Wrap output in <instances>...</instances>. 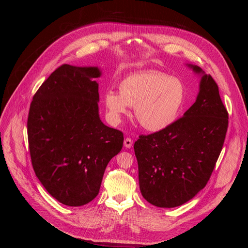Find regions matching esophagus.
<instances>
[{
	"mask_svg": "<svg viewBox=\"0 0 248 248\" xmlns=\"http://www.w3.org/2000/svg\"><path fill=\"white\" fill-rule=\"evenodd\" d=\"M124 146H125L126 148H130V147L132 146V140H131L130 138L125 139V140H124Z\"/></svg>",
	"mask_w": 248,
	"mask_h": 248,
	"instance_id": "34e87169",
	"label": "esophagus"
}]
</instances>
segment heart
Masks as SVG:
<instances>
[{"label": "heart", "instance_id": "obj_1", "mask_svg": "<svg viewBox=\"0 0 248 248\" xmlns=\"http://www.w3.org/2000/svg\"><path fill=\"white\" fill-rule=\"evenodd\" d=\"M185 100V88L177 78L159 71L131 73L119 84V93L108 90L104 103L110 117L119 120L134 107L142 128L160 131L176 121Z\"/></svg>", "mask_w": 248, "mask_h": 248}]
</instances>
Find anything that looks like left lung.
Returning a JSON list of instances; mask_svg holds the SVG:
<instances>
[{
	"mask_svg": "<svg viewBox=\"0 0 248 248\" xmlns=\"http://www.w3.org/2000/svg\"><path fill=\"white\" fill-rule=\"evenodd\" d=\"M194 71L202 72L198 66ZM229 114L210 74L201 80L197 101L166 129L134 142L142 197L156 207L174 208L208 183L226 139Z\"/></svg>",
	"mask_w": 248,
	"mask_h": 248,
	"instance_id": "1",
	"label": "left lung"
}]
</instances>
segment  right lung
<instances>
[{
    "mask_svg": "<svg viewBox=\"0 0 248 248\" xmlns=\"http://www.w3.org/2000/svg\"><path fill=\"white\" fill-rule=\"evenodd\" d=\"M96 67L63 64L37 90L28 116V140L37 178L51 197L71 207L99 192L104 170L123 147V132L98 114Z\"/></svg>",
    "mask_w": 248,
    "mask_h": 248,
    "instance_id": "1",
    "label": "right lung"
}]
</instances>
